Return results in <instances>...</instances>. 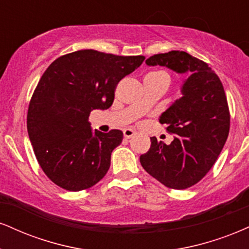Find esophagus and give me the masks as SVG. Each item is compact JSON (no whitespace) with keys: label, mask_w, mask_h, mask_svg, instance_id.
<instances>
[{"label":"esophagus","mask_w":249,"mask_h":249,"mask_svg":"<svg viewBox=\"0 0 249 249\" xmlns=\"http://www.w3.org/2000/svg\"><path fill=\"white\" fill-rule=\"evenodd\" d=\"M123 133H124V138H126V139H130V138H132L136 134V132L133 130H131V128H125L123 131Z\"/></svg>","instance_id":"obj_1"}]
</instances>
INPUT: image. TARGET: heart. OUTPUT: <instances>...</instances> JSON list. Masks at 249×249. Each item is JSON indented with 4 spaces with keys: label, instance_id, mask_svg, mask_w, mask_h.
<instances>
[{
    "label": "heart",
    "instance_id": "obj_1",
    "mask_svg": "<svg viewBox=\"0 0 249 249\" xmlns=\"http://www.w3.org/2000/svg\"><path fill=\"white\" fill-rule=\"evenodd\" d=\"M145 80H151V81L163 80V81H166V82L169 83L170 77H169L167 71H149L148 74H146ZM140 106H143V103L140 104Z\"/></svg>",
    "mask_w": 249,
    "mask_h": 249
}]
</instances>
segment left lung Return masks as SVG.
I'll list each match as a JSON object with an SVG mask.
<instances>
[{
    "instance_id": "8db88e82",
    "label": "left lung",
    "mask_w": 249,
    "mask_h": 249,
    "mask_svg": "<svg viewBox=\"0 0 249 249\" xmlns=\"http://www.w3.org/2000/svg\"><path fill=\"white\" fill-rule=\"evenodd\" d=\"M148 66H166L189 73L182 96L160 117L167 132L175 134L170 145L151 138L140 163L149 175L170 189H187L212 168L230 132V109L223 83L206 62L183 51L154 54Z\"/></svg>"
}]
</instances>
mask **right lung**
Segmentation results:
<instances>
[{
	"mask_svg": "<svg viewBox=\"0 0 249 249\" xmlns=\"http://www.w3.org/2000/svg\"><path fill=\"white\" fill-rule=\"evenodd\" d=\"M143 60L81 50L59 56L45 71L30 101L26 124L39 166L53 183L80 191L104 178L123 132L92 133L89 115L112 106L119 81Z\"/></svg>",
	"mask_w": 249,
	"mask_h": 249,
	"instance_id": "add662e5",
	"label": "right lung"
}]
</instances>
